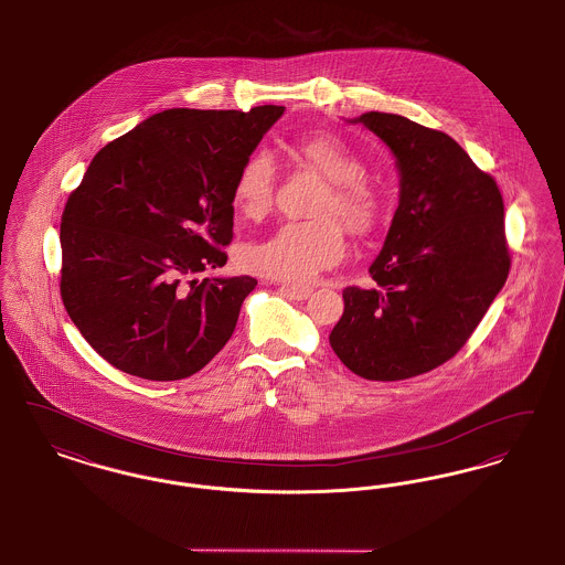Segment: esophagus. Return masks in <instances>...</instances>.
I'll use <instances>...</instances> for the list:
<instances>
[{
    "label": "esophagus",
    "instance_id": "obj_1",
    "mask_svg": "<svg viewBox=\"0 0 565 565\" xmlns=\"http://www.w3.org/2000/svg\"><path fill=\"white\" fill-rule=\"evenodd\" d=\"M281 290L290 296V298H295V300H307V298L311 296V292H313L311 286H296V284H288V286H284Z\"/></svg>",
    "mask_w": 565,
    "mask_h": 565
}]
</instances>
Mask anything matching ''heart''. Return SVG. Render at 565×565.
Listing matches in <instances>:
<instances>
[{"label":"heart","mask_w":565,"mask_h":565,"mask_svg":"<svg viewBox=\"0 0 565 565\" xmlns=\"http://www.w3.org/2000/svg\"><path fill=\"white\" fill-rule=\"evenodd\" d=\"M298 161L328 180L316 220H290L270 235L247 243L242 252L243 269L273 279L300 281L332 267L345 252L343 225L353 235L375 228L381 196L364 178L366 164L350 143L337 135H309L290 143ZM275 190V161L267 150H254L243 159L233 180V203L247 217L269 212ZM342 220L339 221L338 217Z\"/></svg>","instance_id":"1"}]
</instances>
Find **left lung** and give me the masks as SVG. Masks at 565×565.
<instances>
[{
	"label": "left lung",
	"instance_id": "left-lung-1",
	"mask_svg": "<svg viewBox=\"0 0 565 565\" xmlns=\"http://www.w3.org/2000/svg\"><path fill=\"white\" fill-rule=\"evenodd\" d=\"M355 122L394 152L401 201L369 269L376 286L343 290L330 345L351 373L401 381L451 360L502 290L504 201L454 137L398 114L366 111Z\"/></svg>",
	"mask_w": 565,
	"mask_h": 565
}]
</instances>
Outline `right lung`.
Masks as SVG:
<instances>
[{
  "label": "right lung",
  "instance_id": "obj_1",
  "mask_svg": "<svg viewBox=\"0 0 565 565\" xmlns=\"http://www.w3.org/2000/svg\"><path fill=\"white\" fill-rule=\"evenodd\" d=\"M284 106L173 108L104 146L61 215V298L104 360L178 381L231 339L254 277H205L233 242V180Z\"/></svg>",
  "mask_w": 565,
  "mask_h": 565
}]
</instances>
